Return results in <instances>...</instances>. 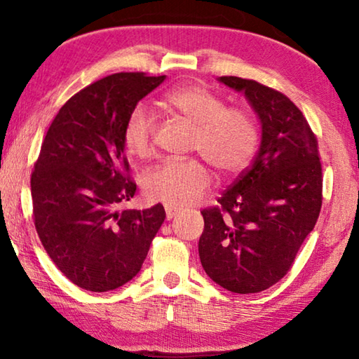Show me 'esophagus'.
<instances>
[{"label": "esophagus", "instance_id": "obj_1", "mask_svg": "<svg viewBox=\"0 0 359 359\" xmlns=\"http://www.w3.org/2000/svg\"><path fill=\"white\" fill-rule=\"evenodd\" d=\"M165 210H166V218H168V220H172V218L180 212L177 208H172V205H166Z\"/></svg>", "mask_w": 359, "mask_h": 359}]
</instances>
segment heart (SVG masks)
<instances>
[{
  "instance_id": "1",
  "label": "heart",
  "mask_w": 359,
  "mask_h": 359,
  "mask_svg": "<svg viewBox=\"0 0 359 359\" xmlns=\"http://www.w3.org/2000/svg\"><path fill=\"white\" fill-rule=\"evenodd\" d=\"M168 111L194 125L191 150L201 154L218 172L238 174L248 166L258 147V126L242 107L224 101L201 83L182 85L163 98ZM155 115L144 104L133 107L123 126V145L137 158L154 150ZM144 193L151 201L172 208L198 203L212 185V174L199 158L166 160L144 175Z\"/></svg>"
}]
</instances>
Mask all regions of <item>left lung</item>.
I'll list each match as a JSON object with an SVG mask.
<instances>
[{
	"instance_id": "8db88e82",
	"label": "left lung",
	"mask_w": 359,
	"mask_h": 359,
	"mask_svg": "<svg viewBox=\"0 0 359 359\" xmlns=\"http://www.w3.org/2000/svg\"><path fill=\"white\" fill-rule=\"evenodd\" d=\"M218 81L244 92L261 121V144L252 166L218 198V205L201 210L199 259L224 290L259 293L287 276L318 220V142L288 96L250 79Z\"/></svg>"
}]
</instances>
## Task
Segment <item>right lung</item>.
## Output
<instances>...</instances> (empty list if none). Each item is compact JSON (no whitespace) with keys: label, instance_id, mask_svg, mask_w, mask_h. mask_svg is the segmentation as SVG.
Here are the masks:
<instances>
[{"label":"right lung","instance_id":"add662e5","mask_svg":"<svg viewBox=\"0 0 359 359\" xmlns=\"http://www.w3.org/2000/svg\"><path fill=\"white\" fill-rule=\"evenodd\" d=\"M166 76L117 72L65 102L32 172L33 218L50 259L83 290L104 293L141 271L165 222L158 203L120 210L135 196L123 126L133 107Z\"/></svg>","mask_w":359,"mask_h":359}]
</instances>
